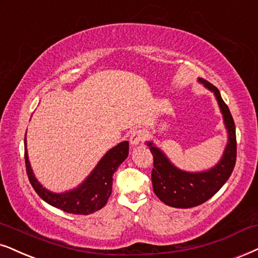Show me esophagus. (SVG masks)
<instances>
[{
	"mask_svg": "<svg viewBox=\"0 0 258 258\" xmlns=\"http://www.w3.org/2000/svg\"><path fill=\"white\" fill-rule=\"evenodd\" d=\"M145 133L144 131H140V130H136L131 133V137H130V143H131L132 146H137L140 144L143 139H144Z\"/></svg>",
	"mask_w": 258,
	"mask_h": 258,
	"instance_id": "1",
	"label": "esophagus"
}]
</instances>
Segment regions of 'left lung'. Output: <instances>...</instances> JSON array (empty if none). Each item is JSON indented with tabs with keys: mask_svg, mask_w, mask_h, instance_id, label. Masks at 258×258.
<instances>
[{
	"mask_svg": "<svg viewBox=\"0 0 258 258\" xmlns=\"http://www.w3.org/2000/svg\"><path fill=\"white\" fill-rule=\"evenodd\" d=\"M198 81L214 94L223 114L227 131V144L220 161L207 170L185 171L172 164L167 155L153 142H146L153 156L151 172L153 191L165 205L176 208H190L206 202L229 180L236 164V127L229 107L221 99L218 88L204 78H198Z\"/></svg>",
	"mask_w": 258,
	"mask_h": 258,
	"instance_id": "obj_1",
	"label": "left lung"
}]
</instances>
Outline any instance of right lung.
<instances>
[{"instance_id": "add662e5", "label": "right lung", "mask_w": 258, "mask_h": 258, "mask_svg": "<svg viewBox=\"0 0 258 258\" xmlns=\"http://www.w3.org/2000/svg\"><path fill=\"white\" fill-rule=\"evenodd\" d=\"M127 156H128V142L125 140L108 150L80 185L64 193H53L42 187L40 182L35 178L28 159L25 136L26 170L32 187L45 202L67 213L87 216L105 206L112 194L113 174L127 158Z\"/></svg>"}]
</instances>
